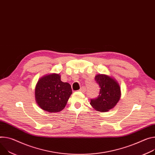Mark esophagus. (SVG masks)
Listing matches in <instances>:
<instances>
[{
  "label": "esophagus",
  "instance_id": "obj_1",
  "mask_svg": "<svg viewBox=\"0 0 155 155\" xmlns=\"http://www.w3.org/2000/svg\"><path fill=\"white\" fill-rule=\"evenodd\" d=\"M86 90H87V88H86V87H82L80 89V91L81 92H82V93H85V92L86 91Z\"/></svg>",
  "mask_w": 155,
  "mask_h": 155
}]
</instances>
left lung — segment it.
I'll use <instances>...</instances> for the list:
<instances>
[{
	"label": "left lung",
	"instance_id": "obj_1",
	"mask_svg": "<svg viewBox=\"0 0 155 155\" xmlns=\"http://www.w3.org/2000/svg\"><path fill=\"white\" fill-rule=\"evenodd\" d=\"M95 80L100 88V94L96 98L91 99L90 104L97 111L107 112L119 101L120 86L115 79L104 74L96 75Z\"/></svg>",
	"mask_w": 155,
	"mask_h": 155
}]
</instances>
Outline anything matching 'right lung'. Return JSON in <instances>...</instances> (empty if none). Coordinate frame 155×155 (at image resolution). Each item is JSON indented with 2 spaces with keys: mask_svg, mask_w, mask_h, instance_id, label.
I'll return each mask as SVG.
<instances>
[{
  "mask_svg": "<svg viewBox=\"0 0 155 155\" xmlns=\"http://www.w3.org/2000/svg\"><path fill=\"white\" fill-rule=\"evenodd\" d=\"M72 93L71 86L61 80L59 74H52L41 78L36 85L35 98L38 106L47 112H60Z\"/></svg>",
  "mask_w": 155,
  "mask_h": 155,
  "instance_id": "right-lung-1",
  "label": "right lung"
}]
</instances>
